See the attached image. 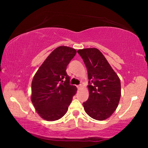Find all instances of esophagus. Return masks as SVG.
Masks as SVG:
<instances>
[{"mask_svg": "<svg viewBox=\"0 0 148 148\" xmlns=\"http://www.w3.org/2000/svg\"><path fill=\"white\" fill-rule=\"evenodd\" d=\"M76 87H77V89H79L80 88H81V87H82V85H81V84H80V85H78V86H77Z\"/></svg>", "mask_w": 148, "mask_h": 148, "instance_id": "1", "label": "esophagus"}]
</instances>
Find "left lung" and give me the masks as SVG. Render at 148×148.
<instances>
[{"mask_svg": "<svg viewBox=\"0 0 148 148\" xmlns=\"http://www.w3.org/2000/svg\"><path fill=\"white\" fill-rule=\"evenodd\" d=\"M88 73L89 96L83 103L89 116L99 121L108 118L118 106L121 82L106 59L97 48L77 50Z\"/></svg>", "mask_w": 148, "mask_h": 148, "instance_id": "1", "label": "left lung"}]
</instances>
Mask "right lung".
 <instances>
[{"label": "right lung", "instance_id": "add662e5", "mask_svg": "<svg viewBox=\"0 0 148 148\" xmlns=\"http://www.w3.org/2000/svg\"><path fill=\"white\" fill-rule=\"evenodd\" d=\"M76 53L67 46L55 49L40 66L32 79L31 101L37 113L46 121L61 119L68 111L77 88L70 85L66 70Z\"/></svg>", "mask_w": 148, "mask_h": 148}]
</instances>
